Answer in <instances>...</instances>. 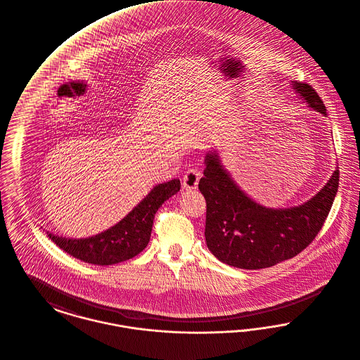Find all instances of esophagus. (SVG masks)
<instances>
[{"mask_svg":"<svg viewBox=\"0 0 360 360\" xmlns=\"http://www.w3.org/2000/svg\"><path fill=\"white\" fill-rule=\"evenodd\" d=\"M201 178V172L197 169H188L184 175V179H182V185L185 189H195L197 185H198V181Z\"/></svg>","mask_w":360,"mask_h":360,"instance_id":"esophagus-1","label":"esophagus"}]
</instances>
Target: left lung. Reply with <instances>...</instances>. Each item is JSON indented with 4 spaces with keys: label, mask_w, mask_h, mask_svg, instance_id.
Returning a JSON list of instances; mask_svg holds the SVG:
<instances>
[{
    "label": "left lung",
    "mask_w": 360,
    "mask_h": 360,
    "mask_svg": "<svg viewBox=\"0 0 360 360\" xmlns=\"http://www.w3.org/2000/svg\"><path fill=\"white\" fill-rule=\"evenodd\" d=\"M292 88L309 107L326 115L311 85L294 82ZM205 166L198 189L207 201V246L219 261L240 269L269 268L304 250L322 229L338 193L336 169L307 202L285 210L266 208L238 188L217 153H207Z\"/></svg>",
    "instance_id": "obj_1"
}]
</instances>
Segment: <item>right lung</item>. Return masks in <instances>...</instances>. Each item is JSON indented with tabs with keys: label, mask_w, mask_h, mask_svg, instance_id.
Masks as SVG:
<instances>
[{
	"label": "right lung",
	"mask_w": 360,
	"mask_h": 360,
	"mask_svg": "<svg viewBox=\"0 0 360 360\" xmlns=\"http://www.w3.org/2000/svg\"><path fill=\"white\" fill-rule=\"evenodd\" d=\"M179 189V179L156 185L121 221L98 235L80 239L51 233H47V236L60 249L88 264L112 265L127 261L147 248L155 213Z\"/></svg>",
	"instance_id": "obj_1"
}]
</instances>
